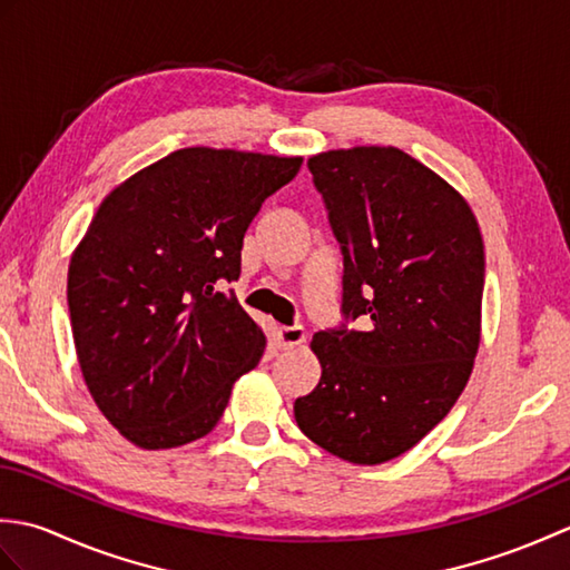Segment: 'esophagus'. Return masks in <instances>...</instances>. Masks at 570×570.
Segmentation results:
<instances>
[{
	"instance_id": "esophagus-1",
	"label": "esophagus",
	"mask_w": 570,
	"mask_h": 570,
	"mask_svg": "<svg viewBox=\"0 0 570 570\" xmlns=\"http://www.w3.org/2000/svg\"><path fill=\"white\" fill-rule=\"evenodd\" d=\"M274 337H276L278 347L292 350L306 341V331H304V325H282V328H276Z\"/></svg>"
}]
</instances>
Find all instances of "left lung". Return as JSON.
<instances>
[{"instance_id":"8db88e82","label":"left lung","mask_w":570,"mask_h":570,"mask_svg":"<svg viewBox=\"0 0 570 570\" xmlns=\"http://www.w3.org/2000/svg\"><path fill=\"white\" fill-rule=\"evenodd\" d=\"M343 249V316L313 335L321 382L294 416L347 463L414 448L463 394L480 347L485 245L460 193L396 147L308 159Z\"/></svg>"}]
</instances>
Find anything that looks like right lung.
Masks as SVG:
<instances>
[{"label": "right lung", "mask_w": 570, "mask_h": 570, "mask_svg": "<svg viewBox=\"0 0 570 570\" xmlns=\"http://www.w3.org/2000/svg\"><path fill=\"white\" fill-rule=\"evenodd\" d=\"M301 156L188 147L107 193L68 266V308L90 396L144 451L208 435L266 337L225 282L242 239Z\"/></svg>", "instance_id": "obj_1"}]
</instances>
